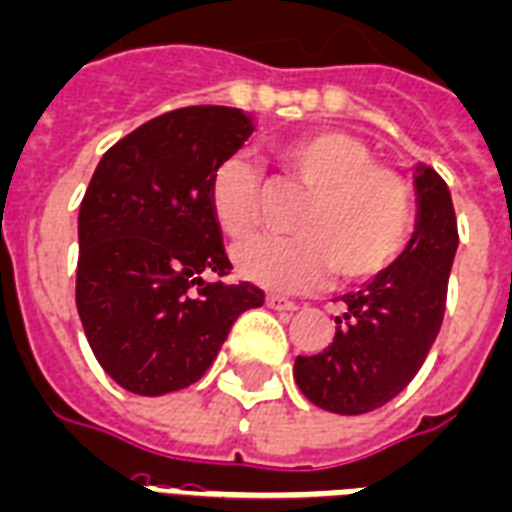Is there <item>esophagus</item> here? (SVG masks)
Masks as SVG:
<instances>
[{"instance_id": "esophagus-1", "label": "esophagus", "mask_w": 512, "mask_h": 512, "mask_svg": "<svg viewBox=\"0 0 512 512\" xmlns=\"http://www.w3.org/2000/svg\"><path fill=\"white\" fill-rule=\"evenodd\" d=\"M267 305H270L272 310H280V313H291V310H297V302L280 297V294H270V297H267Z\"/></svg>"}]
</instances>
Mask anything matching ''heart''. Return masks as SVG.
<instances>
[{
	"label": "heart",
	"mask_w": 512,
	"mask_h": 512,
	"mask_svg": "<svg viewBox=\"0 0 512 512\" xmlns=\"http://www.w3.org/2000/svg\"><path fill=\"white\" fill-rule=\"evenodd\" d=\"M272 161L307 197L294 218V237L261 234L234 251V270L270 291H305L326 270L345 280L372 278L394 264L416 229V197L397 169L375 164L353 134L321 129L272 145ZM261 175L242 156H226L207 180V205L229 237L256 226Z\"/></svg>",
	"instance_id": "b5f03b06"
}]
</instances>
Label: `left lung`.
<instances>
[{"label": "left lung", "mask_w": 512, "mask_h": 512, "mask_svg": "<svg viewBox=\"0 0 512 512\" xmlns=\"http://www.w3.org/2000/svg\"><path fill=\"white\" fill-rule=\"evenodd\" d=\"M416 202V232L402 256L345 294L324 351L294 361L299 391L329 413L361 416L397 397L440 332L459 232L451 191L424 164L416 167Z\"/></svg>", "instance_id": "left-lung-1"}]
</instances>
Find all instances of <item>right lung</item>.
Segmentation results:
<instances>
[{"label": "right lung", "mask_w": 512, "mask_h": 512, "mask_svg": "<svg viewBox=\"0 0 512 512\" xmlns=\"http://www.w3.org/2000/svg\"><path fill=\"white\" fill-rule=\"evenodd\" d=\"M251 134L253 118L237 107H180L96 164L78 215L75 302L96 361L132 394L197 383L237 315L264 305L253 283L202 280L232 270L207 180Z\"/></svg>", "instance_id": "1"}]
</instances>
